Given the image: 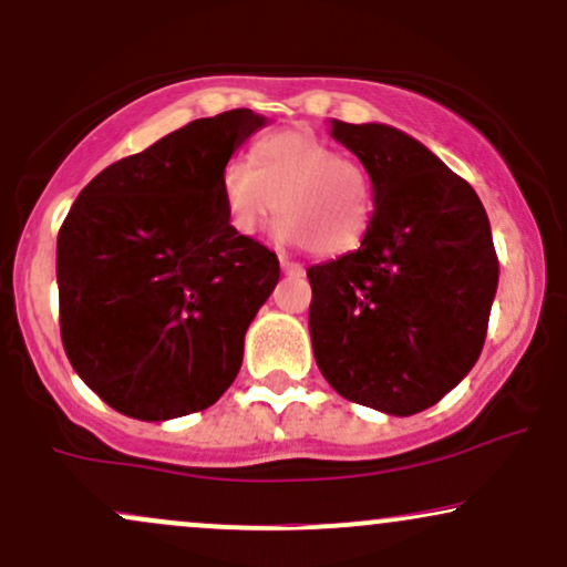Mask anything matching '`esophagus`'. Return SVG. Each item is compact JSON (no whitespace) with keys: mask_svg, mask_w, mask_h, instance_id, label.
I'll use <instances>...</instances> for the list:
<instances>
[{"mask_svg":"<svg viewBox=\"0 0 567 567\" xmlns=\"http://www.w3.org/2000/svg\"><path fill=\"white\" fill-rule=\"evenodd\" d=\"M281 270L286 272V276H297V278H302V276H305V268H302V265L291 262V259H289V257H284V255H281Z\"/></svg>","mask_w":567,"mask_h":567,"instance_id":"esophagus-1","label":"esophagus"}]
</instances>
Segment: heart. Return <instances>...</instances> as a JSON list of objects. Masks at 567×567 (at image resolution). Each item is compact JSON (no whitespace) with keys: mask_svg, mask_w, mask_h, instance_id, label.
Masks as SVG:
<instances>
[{"mask_svg":"<svg viewBox=\"0 0 567 567\" xmlns=\"http://www.w3.org/2000/svg\"><path fill=\"white\" fill-rule=\"evenodd\" d=\"M219 196L230 228L241 236H257L278 212V238L310 246L321 257L355 251L374 219L369 172L310 130H284L259 140L249 166H225Z\"/></svg>","mask_w":567,"mask_h":567,"instance_id":"1","label":"heart"}]
</instances>
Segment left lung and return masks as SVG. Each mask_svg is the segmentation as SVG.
<instances>
[{
	"instance_id": "8db88e82",
	"label": "left lung",
	"mask_w": 567,
	"mask_h": 567,
	"mask_svg": "<svg viewBox=\"0 0 567 567\" xmlns=\"http://www.w3.org/2000/svg\"><path fill=\"white\" fill-rule=\"evenodd\" d=\"M329 130L369 172L374 219L355 251L308 268L316 363L352 403L419 414L481 358L498 286L488 215L467 179L395 126Z\"/></svg>"
}]
</instances>
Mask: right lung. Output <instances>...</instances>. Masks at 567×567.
Segmentation results:
<instances>
[{
    "instance_id": "add662e5",
    "label": "right lung",
    "mask_w": 567,
    "mask_h": 567,
    "mask_svg": "<svg viewBox=\"0 0 567 567\" xmlns=\"http://www.w3.org/2000/svg\"><path fill=\"white\" fill-rule=\"evenodd\" d=\"M268 124L249 109L196 118L105 166L58 233L60 337L118 414L166 422L209 409L281 265L225 217L219 175Z\"/></svg>"
}]
</instances>
